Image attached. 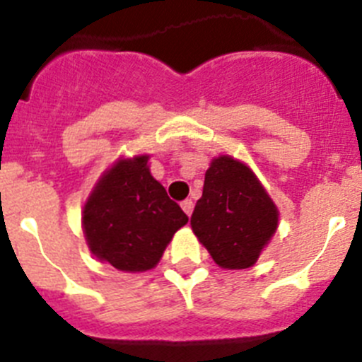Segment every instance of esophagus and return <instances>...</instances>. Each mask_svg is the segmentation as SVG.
<instances>
[{
  "instance_id": "1",
  "label": "esophagus",
  "mask_w": 362,
  "mask_h": 362,
  "mask_svg": "<svg viewBox=\"0 0 362 362\" xmlns=\"http://www.w3.org/2000/svg\"><path fill=\"white\" fill-rule=\"evenodd\" d=\"M181 206H183L185 214H187V216L190 217L192 212H194V201H192V199H185L183 203H181Z\"/></svg>"
}]
</instances>
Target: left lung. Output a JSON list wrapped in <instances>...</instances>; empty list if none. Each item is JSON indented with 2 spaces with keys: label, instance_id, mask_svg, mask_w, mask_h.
Here are the masks:
<instances>
[{
  "label": "left lung",
  "instance_id": "8db88e82",
  "mask_svg": "<svg viewBox=\"0 0 362 362\" xmlns=\"http://www.w3.org/2000/svg\"><path fill=\"white\" fill-rule=\"evenodd\" d=\"M277 221V206L248 166L230 156L210 163L190 225L221 268H250L276 233Z\"/></svg>",
  "mask_w": 362,
  "mask_h": 362
}]
</instances>
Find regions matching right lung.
<instances>
[{"label":"right lung","instance_id":"add662e5","mask_svg":"<svg viewBox=\"0 0 362 362\" xmlns=\"http://www.w3.org/2000/svg\"><path fill=\"white\" fill-rule=\"evenodd\" d=\"M187 223V214L150 174L148 156L119 159L101 175L83 209L90 252L123 272L156 267Z\"/></svg>","mask_w":362,"mask_h":362}]
</instances>
